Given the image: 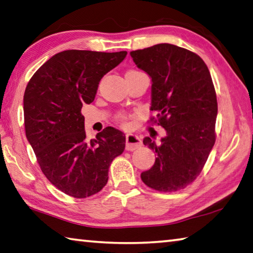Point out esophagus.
<instances>
[{
  "label": "esophagus",
  "mask_w": 253,
  "mask_h": 253,
  "mask_svg": "<svg viewBox=\"0 0 253 253\" xmlns=\"http://www.w3.org/2000/svg\"><path fill=\"white\" fill-rule=\"evenodd\" d=\"M141 146V140L138 136L134 134H128L126 135V149L132 151L139 148Z\"/></svg>",
  "instance_id": "1"
}]
</instances>
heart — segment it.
<instances>
[{"instance_id":"1","label":"heart","mask_w":253,"mask_h":253,"mask_svg":"<svg viewBox=\"0 0 253 253\" xmlns=\"http://www.w3.org/2000/svg\"><path fill=\"white\" fill-rule=\"evenodd\" d=\"M117 119H118V122L122 124L123 126H127V122H126V117L124 116V115H118V117H117Z\"/></svg>"}]
</instances>
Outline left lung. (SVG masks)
<instances>
[{
    "instance_id": "left-lung-1",
    "label": "left lung",
    "mask_w": 253,
    "mask_h": 253,
    "mask_svg": "<svg viewBox=\"0 0 253 253\" xmlns=\"http://www.w3.org/2000/svg\"><path fill=\"white\" fill-rule=\"evenodd\" d=\"M132 61L150 76V122L166 129L157 145L144 144L157 154L154 166L141 172L146 186L172 192L199 176L215 141L217 96L210 72L199 55L172 44H157L130 52Z\"/></svg>"
}]
</instances>
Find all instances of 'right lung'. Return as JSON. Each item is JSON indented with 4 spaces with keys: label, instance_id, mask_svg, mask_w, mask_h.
Wrapping results in <instances>:
<instances>
[{
    "label": "right lung",
    "instance_id": "add662e5",
    "mask_svg": "<svg viewBox=\"0 0 253 253\" xmlns=\"http://www.w3.org/2000/svg\"><path fill=\"white\" fill-rule=\"evenodd\" d=\"M126 55V50H64L27 83L23 107L26 138L45 177L74 198L102 190L112 162L125 149V135L114 127L87 140L82 107L93 102L102 77Z\"/></svg>",
    "mask_w": 253,
    "mask_h": 253
}]
</instances>
